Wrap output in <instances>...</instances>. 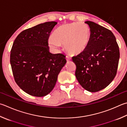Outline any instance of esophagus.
<instances>
[{
    "label": "esophagus",
    "instance_id": "34e87169",
    "mask_svg": "<svg viewBox=\"0 0 127 127\" xmlns=\"http://www.w3.org/2000/svg\"><path fill=\"white\" fill-rule=\"evenodd\" d=\"M66 60H67V61H70L71 60V57H70V56H66Z\"/></svg>",
    "mask_w": 127,
    "mask_h": 127
}]
</instances>
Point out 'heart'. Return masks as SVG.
Listing matches in <instances>:
<instances>
[{"label": "heart", "mask_w": 127, "mask_h": 127, "mask_svg": "<svg viewBox=\"0 0 127 127\" xmlns=\"http://www.w3.org/2000/svg\"><path fill=\"white\" fill-rule=\"evenodd\" d=\"M91 32L83 23H73L60 26L55 30L49 44L54 49L64 45L66 51L72 55L81 53L87 49L90 41Z\"/></svg>", "instance_id": "1"}]
</instances>
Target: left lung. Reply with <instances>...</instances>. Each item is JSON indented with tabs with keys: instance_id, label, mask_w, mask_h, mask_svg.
I'll return each mask as SVG.
<instances>
[{
	"instance_id": "obj_1",
	"label": "left lung",
	"mask_w": 127,
	"mask_h": 127,
	"mask_svg": "<svg viewBox=\"0 0 127 127\" xmlns=\"http://www.w3.org/2000/svg\"><path fill=\"white\" fill-rule=\"evenodd\" d=\"M90 41L84 51L72 57L75 76L81 86L96 92L108 86L117 74L120 54L116 37L111 30L90 21Z\"/></svg>"
}]
</instances>
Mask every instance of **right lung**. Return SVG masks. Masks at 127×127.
Segmentation results:
<instances>
[{"label": "right lung", "instance_id": "add662e5", "mask_svg": "<svg viewBox=\"0 0 127 127\" xmlns=\"http://www.w3.org/2000/svg\"><path fill=\"white\" fill-rule=\"evenodd\" d=\"M57 24L46 22L26 29L13 42L10 61L14 80L21 90L33 96L50 93L66 63L64 55L49 51L48 39Z\"/></svg>", "mask_w": 127, "mask_h": 127}]
</instances>
